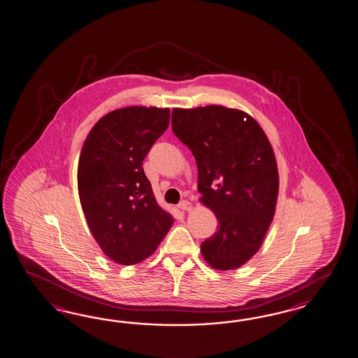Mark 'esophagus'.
<instances>
[{"instance_id": "34e87169", "label": "esophagus", "mask_w": 358, "mask_h": 358, "mask_svg": "<svg viewBox=\"0 0 358 358\" xmlns=\"http://www.w3.org/2000/svg\"><path fill=\"white\" fill-rule=\"evenodd\" d=\"M178 208L182 211H190L193 208V204L190 203L189 201H182L181 203L178 204Z\"/></svg>"}]
</instances>
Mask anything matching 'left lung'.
<instances>
[{"label": "left lung", "mask_w": 358, "mask_h": 358, "mask_svg": "<svg viewBox=\"0 0 358 358\" xmlns=\"http://www.w3.org/2000/svg\"><path fill=\"white\" fill-rule=\"evenodd\" d=\"M172 130L192 150L201 202L219 222L202 255L216 270L238 268L259 250L275 215L279 173L270 141L252 116L222 106L174 108Z\"/></svg>", "instance_id": "obj_1"}]
</instances>
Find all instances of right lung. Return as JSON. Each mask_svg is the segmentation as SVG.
Instances as JSON below:
<instances>
[{"mask_svg":"<svg viewBox=\"0 0 358 358\" xmlns=\"http://www.w3.org/2000/svg\"><path fill=\"white\" fill-rule=\"evenodd\" d=\"M171 110L127 106L101 117L88 133L78 163V193L100 249L118 264L148 258L173 217L157 204L143 159L169 125Z\"/></svg>","mask_w":358,"mask_h":358,"instance_id":"obj_1","label":"right lung"}]
</instances>
